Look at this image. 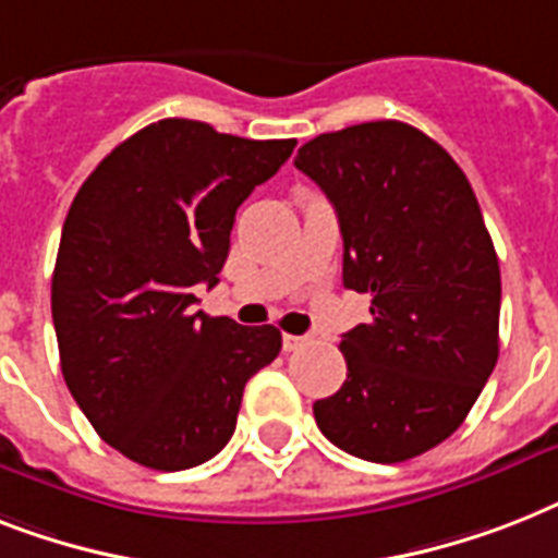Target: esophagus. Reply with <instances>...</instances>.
Here are the masks:
<instances>
[{
    "instance_id": "1",
    "label": "esophagus",
    "mask_w": 558,
    "mask_h": 558,
    "mask_svg": "<svg viewBox=\"0 0 558 558\" xmlns=\"http://www.w3.org/2000/svg\"><path fill=\"white\" fill-rule=\"evenodd\" d=\"M306 341H310V338H303V335H283V350H301V347H306Z\"/></svg>"
}]
</instances>
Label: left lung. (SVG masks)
<instances>
[{
    "instance_id": "left-lung-1",
    "label": "left lung",
    "mask_w": 558,
    "mask_h": 558,
    "mask_svg": "<svg viewBox=\"0 0 558 558\" xmlns=\"http://www.w3.org/2000/svg\"><path fill=\"white\" fill-rule=\"evenodd\" d=\"M294 166L338 211L343 287L373 298L343 335L347 381L315 401L335 447L378 464L450 438L499 361L501 275L459 162L407 122L320 134Z\"/></svg>"
}]
</instances>
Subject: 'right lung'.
Wrapping results in <instances>:
<instances>
[{
  "label": "right lung",
  "instance_id": "right-lung-1",
  "mask_svg": "<svg viewBox=\"0 0 558 558\" xmlns=\"http://www.w3.org/2000/svg\"><path fill=\"white\" fill-rule=\"evenodd\" d=\"M294 151L208 122H151L108 154L68 208L51 280L59 364L99 438L151 470L215 459L243 387L280 352L271 324L194 312L217 283L240 203Z\"/></svg>",
  "mask_w": 558,
  "mask_h": 558
}]
</instances>
